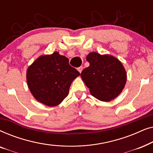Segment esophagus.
I'll list each match as a JSON object with an SVG mask.
<instances>
[{"mask_svg":"<svg viewBox=\"0 0 153 153\" xmlns=\"http://www.w3.org/2000/svg\"><path fill=\"white\" fill-rule=\"evenodd\" d=\"M77 70H78V71H79V72L81 73V72H82V70H83V67H82V66L79 67V68H77Z\"/></svg>","mask_w":153,"mask_h":153,"instance_id":"1","label":"esophagus"}]
</instances>
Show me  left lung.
<instances>
[{
  "label": "left lung",
  "mask_w": 153,
  "mask_h": 153,
  "mask_svg": "<svg viewBox=\"0 0 153 153\" xmlns=\"http://www.w3.org/2000/svg\"><path fill=\"white\" fill-rule=\"evenodd\" d=\"M89 67L81 77L93 97L109 102L121 93L127 81V73L122 62L114 56L91 52L86 56Z\"/></svg>",
  "instance_id": "1"
}]
</instances>
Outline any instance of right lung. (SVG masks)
<instances>
[{
    "label": "right lung",
    "mask_w": 153,
    "mask_h": 153,
    "mask_svg": "<svg viewBox=\"0 0 153 153\" xmlns=\"http://www.w3.org/2000/svg\"><path fill=\"white\" fill-rule=\"evenodd\" d=\"M80 75L69 59L57 51L40 56L27 69L26 81L35 99L48 106L59 105L68 95L74 79Z\"/></svg>",
    "instance_id": "1"
}]
</instances>
